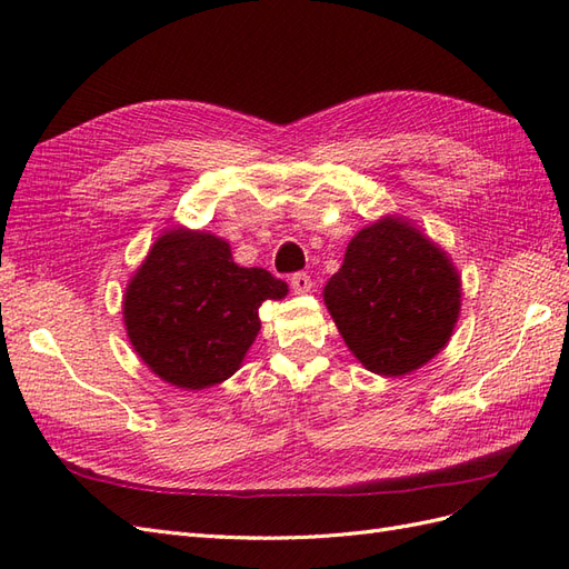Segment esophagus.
<instances>
[{"label": "esophagus", "mask_w": 569, "mask_h": 569, "mask_svg": "<svg viewBox=\"0 0 569 569\" xmlns=\"http://www.w3.org/2000/svg\"><path fill=\"white\" fill-rule=\"evenodd\" d=\"M290 286H293V293H310L312 279L305 271H298V273L290 276Z\"/></svg>", "instance_id": "esophagus-1"}]
</instances>
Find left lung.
I'll list each match as a JSON object with an SVG mask.
<instances>
[{"mask_svg": "<svg viewBox=\"0 0 569 569\" xmlns=\"http://www.w3.org/2000/svg\"><path fill=\"white\" fill-rule=\"evenodd\" d=\"M325 302L362 366L399 377L447 346L461 310V279L423 232L387 216L348 242Z\"/></svg>", "mask_w": 569, "mask_h": 569, "instance_id": "8db88e82", "label": "left lung"}]
</instances>
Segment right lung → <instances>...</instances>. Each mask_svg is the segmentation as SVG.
Returning <instances> with one entry per match:
<instances>
[{"mask_svg": "<svg viewBox=\"0 0 569 569\" xmlns=\"http://www.w3.org/2000/svg\"><path fill=\"white\" fill-rule=\"evenodd\" d=\"M288 286L267 269L232 261L211 232L174 228L160 236L127 286V337L160 380L207 389L236 375L259 333V305Z\"/></svg>", "mask_w": 569, "mask_h": 569, "instance_id": "1", "label": "right lung"}]
</instances>
